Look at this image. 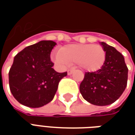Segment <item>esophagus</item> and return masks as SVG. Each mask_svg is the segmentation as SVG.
Listing matches in <instances>:
<instances>
[{"instance_id": "esophagus-1", "label": "esophagus", "mask_w": 135, "mask_h": 135, "mask_svg": "<svg viewBox=\"0 0 135 135\" xmlns=\"http://www.w3.org/2000/svg\"><path fill=\"white\" fill-rule=\"evenodd\" d=\"M74 69H69V70L67 71L68 75H71V74L74 72Z\"/></svg>"}]
</instances>
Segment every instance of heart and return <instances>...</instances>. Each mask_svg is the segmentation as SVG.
I'll list each match as a JSON object with an SVG mask.
<instances>
[{
	"label": "heart",
	"instance_id": "heart-1",
	"mask_svg": "<svg viewBox=\"0 0 135 135\" xmlns=\"http://www.w3.org/2000/svg\"><path fill=\"white\" fill-rule=\"evenodd\" d=\"M54 61L61 65L78 64L88 71L99 70L105 61V52L102 46L93 44H69L61 49V53H53Z\"/></svg>",
	"mask_w": 135,
	"mask_h": 135
}]
</instances>
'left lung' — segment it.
Returning <instances> with one entry per match:
<instances>
[{"instance_id": "left-lung-1", "label": "left lung", "mask_w": 135, "mask_h": 135, "mask_svg": "<svg viewBox=\"0 0 135 135\" xmlns=\"http://www.w3.org/2000/svg\"><path fill=\"white\" fill-rule=\"evenodd\" d=\"M105 61L99 70L86 72L79 91L83 98L95 105H108L119 98L127 85L128 68L121 53L105 42H100Z\"/></svg>"}]
</instances>
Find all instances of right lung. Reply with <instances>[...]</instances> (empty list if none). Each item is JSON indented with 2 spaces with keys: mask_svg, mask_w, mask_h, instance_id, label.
Listing matches in <instances>:
<instances>
[{
  "mask_svg": "<svg viewBox=\"0 0 135 135\" xmlns=\"http://www.w3.org/2000/svg\"><path fill=\"white\" fill-rule=\"evenodd\" d=\"M56 42L42 40L26 47L17 53L8 73L9 88L14 98L21 104L40 108L54 98L60 80L67 72L53 69L50 53Z\"/></svg>",
  "mask_w": 135,
  "mask_h": 135,
  "instance_id": "add662e5",
  "label": "right lung"
}]
</instances>
